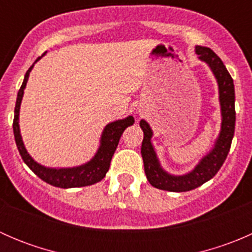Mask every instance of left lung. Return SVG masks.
<instances>
[{"instance_id":"obj_1","label":"left lung","mask_w":252,"mask_h":252,"mask_svg":"<svg viewBox=\"0 0 252 252\" xmlns=\"http://www.w3.org/2000/svg\"><path fill=\"white\" fill-rule=\"evenodd\" d=\"M195 53L199 60L205 62L212 70L218 84L220 105L222 123L215 146L207 155H205L192 171L183 175H174L164 171L159 164L156 151L152 146V130L149 123L144 119L140 121V126L144 131V140L141 145V156L144 161L145 174L152 187L161 190L173 192L189 191L201 187L206 182L212 179L222 164L224 163L230 150L235 129V93L234 83L229 72L220 61V58L211 48L195 46Z\"/></svg>"}]
</instances>
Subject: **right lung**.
<instances>
[{
	"instance_id": "add662e5",
	"label": "right lung",
	"mask_w": 252,
	"mask_h": 252,
	"mask_svg": "<svg viewBox=\"0 0 252 252\" xmlns=\"http://www.w3.org/2000/svg\"><path fill=\"white\" fill-rule=\"evenodd\" d=\"M41 57L37 58L35 63L40 60ZM34 63V64H35ZM34 64L28 69L25 73L24 80H23L22 86H20L19 91L17 95V102L16 108H14V119H13V133L14 139H16V144L19 151L20 156H22L24 163L34 172L40 179L48 184L53 185L57 188H63V189H68V188H80V187H88V185H93L95 183L100 182L105 178L106 173L110 168L111 159L113 156L114 151H116L117 146H118L119 139H121L122 134L126 130L128 126L134 124V117L128 116L124 119H118L112 123H108L105 126L101 135L100 146H98L97 151H96L95 156L86 163L81 164V166L72 167V168H50V167H45L42 164L37 163L29 154H28L27 149L24 146V142L22 140V135H20L19 129V111H20V103H22L23 95H24V89L27 86L29 74L32 72Z\"/></svg>"
}]
</instances>
